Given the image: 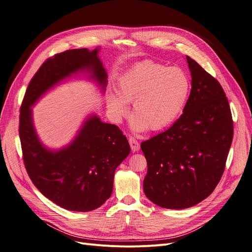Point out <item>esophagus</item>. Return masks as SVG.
I'll use <instances>...</instances> for the list:
<instances>
[{
    "label": "esophagus",
    "mask_w": 252,
    "mask_h": 252,
    "mask_svg": "<svg viewBox=\"0 0 252 252\" xmlns=\"http://www.w3.org/2000/svg\"><path fill=\"white\" fill-rule=\"evenodd\" d=\"M128 143H129L130 149H131V151H133V152H138L140 150V144H139V142L135 138H133V137L128 138Z\"/></svg>",
    "instance_id": "34e87169"
}]
</instances>
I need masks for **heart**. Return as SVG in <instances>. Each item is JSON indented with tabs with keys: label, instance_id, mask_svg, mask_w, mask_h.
<instances>
[{
	"label": "heart",
	"instance_id": "obj_1",
	"mask_svg": "<svg viewBox=\"0 0 252 252\" xmlns=\"http://www.w3.org/2000/svg\"><path fill=\"white\" fill-rule=\"evenodd\" d=\"M189 76L179 67L151 61L135 64L117 83V91L107 97V108L115 123L127 114L133 102L130 127L135 131L161 130L174 124L190 96Z\"/></svg>",
	"mask_w": 252,
	"mask_h": 252
}]
</instances>
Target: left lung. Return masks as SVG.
<instances>
[{
	"label": "left lung",
	"instance_id": "1",
	"mask_svg": "<svg viewBox=\"0 0 252 252\" xmlns=\"http://www.w3.org/2000/svg\"><path fill=\"white\" fill-rule=\"evenodd\" d=\"M186 59L192 89L183 114L141 144L148 165L144 193L168 209L194 206L213 193L233 140L231 109L221 86L195 60Z\"/></svg>",
	"mask_w": 252,
	"mask_h": 252
}]
</instances>
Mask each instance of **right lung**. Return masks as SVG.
<instances>
[{
	"instance_id": "right-lung-1",
	"label": "right lung",
	"mask_w": 252,
	"mask_h": 252,
	"mask_svg": "<svg viewBox=\"0 0 252 252\" xmlns=\"http://www.w3.org/2000/svg\"><path fill=\"white\" fill-rule=\"evenodd\" d=\"M98 53L99 48L74 49L49 58L32 78L20 108L19 137L26 171L45 197L72 211L94 210L111 196L114 171L129 154V144L117 126L92 114L67 146L48 149L36 135L32 106L78 72L90 73L104 92L107 72Z\"/></svg>"
}]
</instances>
